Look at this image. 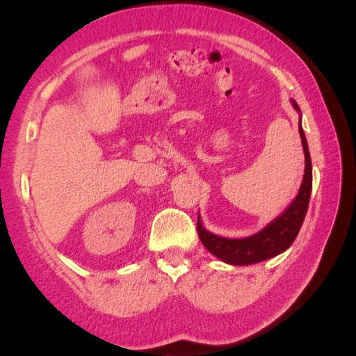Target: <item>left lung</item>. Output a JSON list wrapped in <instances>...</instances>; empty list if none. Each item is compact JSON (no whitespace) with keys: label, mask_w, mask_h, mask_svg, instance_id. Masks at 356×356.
<instances>
[{"label":"left lung","mask_w":356,"mask_h":356,"mask_svg":"<svg viewBox=\"0 0 356 356\" xmlns=\"http://www.w3.org/2000/svg\"><path fill=\"white\" fill-rule=\"evenodd\" d=\"M291 104L297 110V113H301L297 102L291 99ZM298 131L305 152L303 182L300 185L297 197L289 204V207L280 216H276L272 222H268L264 229L250 237L227 238L207 231L202 225L200 215H197V234H200L201 242L220 261L231 265L259 264L284 252L293 243L295 237L298 236L306 212H308L309 196L312 190L311 155L308 141H306L303 127H301V114Z\"/></svg>","instance_id":"left-lung-1"}]
</instances>
